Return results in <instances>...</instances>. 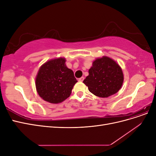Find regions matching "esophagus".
<instances>
[{"mask_svg":"<svg viewBox=\"0 0 156 156\" xmlns=\"http://www.w3.org/2000/svg\"><path fill=\"white\" fill-rule=\"evenodd\" d=\"M84 77H81V78H79V81H80V82H83V81H84Z\"/></svg>","mask_w":156,"mask_h":156,"instance_id":"1","label":"esophagus"}]
</instances>
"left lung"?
I'll return each mask as SVG.
<instances>
[{"label":"left lung","instance_id":"1","mask_svg":"<svg viewBox=\"0 0 156 156\" xmlns=\"http://www.w3.org/2000/svg\"><path fill=\"white\" fill-rule=\"evenodd\" d=\"M88 73L83 83L98 97L107 98L116 94L124 82L123 72L119 64L106 56L94 60Z\"/></svg>","mask_w":156,"mask_h":156}]
</instances>
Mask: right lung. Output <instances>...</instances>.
<instances>
[{
    "instance_id": "add662e5",
    "label": "right lung",
    "mask_w": 156,
    "mask_h": 156,
    "mask_svg": "<svg viewBox=\"0 0 156 156\" xmlns=\"http://www.w3.org/2000/svg\"><path fill=\"white\" fill-rule=\"evenodd\" d=\"M63 57L47 61L41 66L36 77V88L44 100L51 103L62 102L72 94L77 81L73 71L66 65Z\"/></svg>"
}]
</instances>
